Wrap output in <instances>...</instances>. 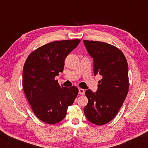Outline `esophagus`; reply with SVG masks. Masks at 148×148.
Returning <instances> with one entry per match:
<instances>
[{"mask_svg": "<svg viewBox=\"0 0 148 148\" xmlns=\"http://www.w3.org/2000/svg\"><path fill=\"white\" fill-rule=\"evenodd\" d=\"M79 93L80 95H84L85 90L84 89H82V88H80V89L79 90Z\"/></svg>", "mask_w": 148, "mask_h": 148, "instance_id": "34e87169", "label": "esophagus"}]
</instances>
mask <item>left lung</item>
Segmentation results:
<instances>
[{
  "label": "left lung",
  "instance_id": "1",
  "mask_svg": "<svg viewBox=\"0 0 148 148\" xmlns=\"http://www.w3.org/2000/svg\"><path fill=\"white\" fill-rule=\"evenodd\" d=\"M93 58L94 74H99L96 92L86 91L88 103L84 107L86 117L92 123L103 125L115 118L129 91L128 64L122 51L106 42L84 40Z\"/></svg>",
  "mask_w": 148,
  "mask_h": 148
}]
</instances>
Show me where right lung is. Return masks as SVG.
<instances>
[{
    "instance_id": "1",
    "label": "right lung",
    "mask_w": 148,
    "mask_h": 148,
    "mask_svg": "<svg viewBox=\"0 0 148 148\" xmlns=\"http://www.w3.org/2000/svg\"><path fill=\"white\" fill-rule=\"evenodd\" d=\"M81 40L54 41L39 47L27 58L23 69V89L34 114L47 124H56L67 114L79 90L64 88L55 77L63 72L64 60Z\"/></svg>"
}]
</instances>
